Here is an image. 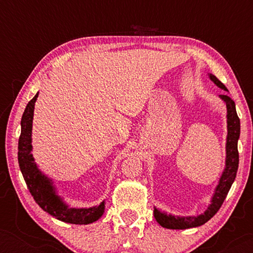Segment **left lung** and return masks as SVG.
Masks as SVG:
<instances>
[{"mask_svg":"<svg viewBox=\"0 0 253 253\" xmlns=\"http://www.w3.org/2000/svg\"><path fill=\"white\" fill-rule=\"evenodd\" d=\"M210 78L214 84L219 86L220 88L228 91L222 83L217 79L215 76L210 74ZM227 107V143H226V167L223 169L222 175L219 179V184L216 185L214 190L212 200L207 207V210L203 214L197 216H175L171 214H167L161 212L157 207H154V217L158 221V223L167 229H189V228L199 227L202 224L206 223L211 217L215 215V213L220 210L224 199L229 192L236 177V172L238 169V150H237V141L241 133V123L236 113V107H235L234 100L231 98L222 94L219 95Z\"/></svg>","mask_w":253,"mask_h":253,"instance_id":"8db88e82","label":"left lung"}]
</instances>
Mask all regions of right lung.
Here are the masks:
<instances>
[{"mask_svg": "<svg viewBox=\"0 0 253 253\" xmlns=\"http://www.w3.org/2000/svg\"><path fill=\"white\" fill-rule=\"evenodd\" d=\"M38 93L27 103L24 110L22 122V132L18 141V164L23 177L25 179L27 189L36 203L44 212L56 217L63 222L74 224H88L99 220L105 212V202L98 206L89 209H74L69 207L68 204L56 193L55 186L50 178L43 175L36 162L31 151H32V122L34 105H36Z\"/></svg>", "mask_w": 253, "mask_h": 253, "instance_id": "1", "label": "right lung"}]
</instances>
